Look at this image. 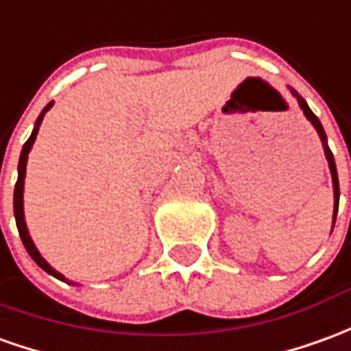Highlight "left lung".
<instances>
[{"label": "left lung", "mask_w": 351, "mask_h": 351, "mask_svg": "<svg viewBox=\"0 0 351 351\" xmlns=\"http://www.w3.org/2000/svg\"><path fill=\"white\" fill-rule=\"evenodd\" d=\"M291 93H293V95L296 97V100H298V106L302 108L304 116L308 117V121L315 127V131H317V134H319V138H321V144H323V150H325V158H327V161H329L330 176H332V190H335V217H332V222H335V220H337L338 199H340V188H338V175H337V165H335V158H332V152H330L329 144H327V134H325V129H323V125H321V121L317 119V116H315L312 110H310V106H308V102H306V100H304L295 89H291Z\"/></svg>", "instance_id": "1"}]
</instances>
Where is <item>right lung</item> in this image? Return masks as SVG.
<instances>
[{
    "label": "right lung",
    "mask_w": 351,
    "mask_h": 351,
    "mask_svg": "<svg viewBox=\"0 0 351 351\" xmlns=\"http://www.w3.org/2000/svg\"><path fill=\"white\" fill-rule=\"evenodd\" d=\"M53 106V102H49L47 106L43 108V112L39 114L38 121H36V127H34V131H32L30 138L26 141V144L22 146V152H21V159H19V180L14 184V197H13V205H14V220H16V228H19V234H21V239L24 247H26V251L30 254L34 262L38 264L39 268L45 269L47 274L51 276H55L56 279H60V281H68V279L62 276V274H58L55 268H51V264H49L39 251L36 249V245L32 241L30 234H28V228H26V220H24V178H26V163H28V154H30L32 146H34V141H36V136H38V131H39V125L43 121V116L47 114L49 108ZM70 285H73L72 281H70Z\"/></svg>",
    "instance_id": "right-lung-1"
}]
</instances>
